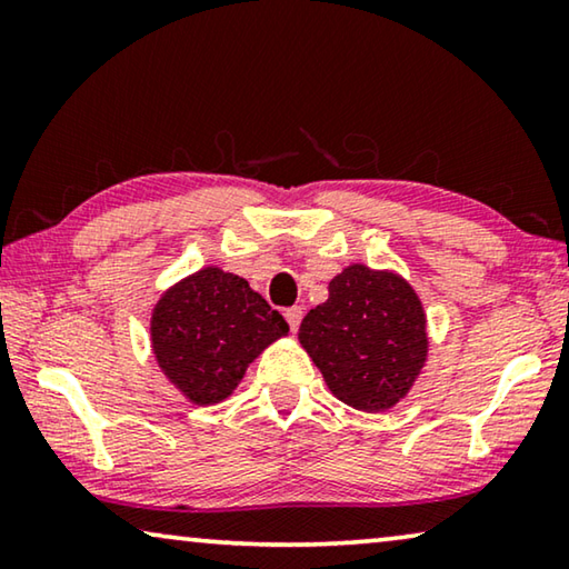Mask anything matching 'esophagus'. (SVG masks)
<instances>
[{
  "mask_svg": "<svg viewBox=\"0 0 569 569\" xmlns=\"http://www.w3.org/2000/svg\"><path fill=\"white\" fill-rule=\"evenodd\" d=\"M286 321H288V326H291V331L296 333L298 331V326H301V319H303V311H301V306H293V308H286Z\"/></svg>",
  "mask_w": 569,
  "mask_h": 569,
  "instance_id": "34e87169",
  "label": "esophagus"
}]
</instances>
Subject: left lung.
Masks as SVG:
<instances>
[{"label":"left lung","instance_id":"left-lung-1","mask_svg":"<svg viewBox=\"0 0 569 569\" xmlns=\"http://www.w3.org/2000/svg\"><path fill=\"white\" fill-rule=\"evenodd\" d=\"M298 341L343 403L383 411L403 399L427 361V316L401 276L353 263L311 308Z\"/></svg>","mask_w":569,"mask_h":569}]
</instances>
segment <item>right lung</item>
<instances>
[{"mask_svg":"<svg viewBox=\"0 0 569 569\" xmlns=\"http://www.w3.org/2000/svg\"><path fill=\"white\" fill-rule=\"evenodd\" d=\"M150 333L170 383L208 407L233 393L248 363L286 336L288 323L246 278L210 266L162 293Z\"/></svg>","mask_w":569,"mask_h":569,"instance_id":"right-lung-1","label":"right lung"}]
</instances>
